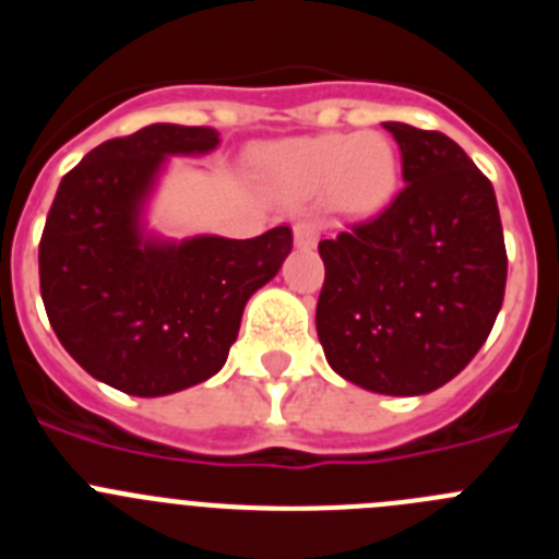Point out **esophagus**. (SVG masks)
Instances as JSON below:
<instances>
[{"mask_svg":"<svg viewBox=\"0 0 559 559\" xmlns=\"http://www.w3.org/2000/svg\"><path fill=\"white\" fill-rule=\"evenodd\" d=\"M294 237H296V246L310 249V246H316V240H319V226H316L313 221H299V224L294 226Z\"/></svg>","mask_w":559,"mask_h":559,"instance_id":"esophagus-1","label":"esophagus"}]
</instances>
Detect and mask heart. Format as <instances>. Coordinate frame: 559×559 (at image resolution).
Instances as JSON below:
<instances>
[{
	"label": "heart",
	"instance_id": "heart-1",
	"mask_svg": "<svg viewBox=\"0 0 559 559\" xmlns=\"http://www.w3.org/2000/svg\"><path fill=\"white\" fill-rule=\"evenodd\" d=\"M271 170L299 195H328L344 210H378L397 185V153L383 133H319L285 142L269 156Z\"/></svg>",
	"mask_w": 559,
	"mask_h": 559
}]
</instances>
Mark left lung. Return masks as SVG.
<instances>
[{
  "mask_svg": "<svg viewBox=\"0 0 559 559\" xmlns=\"http://www.w3.org/2000/svg\"><path fill=\"white\" fill-rule=\"evenodd\" d=\"M403 153V190L374 218L319 243L316 330L349 383L412 397L445 386L490 335L507 246L490 179L451 136L383 122Z\"/></svg>",
  "mask_w": 559,
  "mask_h": 559,
  "instance_id": "obj_1",
  "label": "left lung"
}]
</instances>
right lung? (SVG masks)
I'll return each mask as SVG.
<instances>
[{"label":"right lung","instance_id":"obj_1","mask_svg":"<svg viewBox=\"0 0 559 559\" xmlns=\"http://www.w3.org/2000/svg\"><path fill=\"white\" fill-rule=\"evenodd\" d=\"M218 131L156 122L86 153L61 179L38 243V280L58 341L92 378L162 397L226 364L243 308L294 246L288 226L251 240L162 243L140 229L173 153H210Z\"/></svg>","mask_w":559,"mask_h":559}]
</instances>
